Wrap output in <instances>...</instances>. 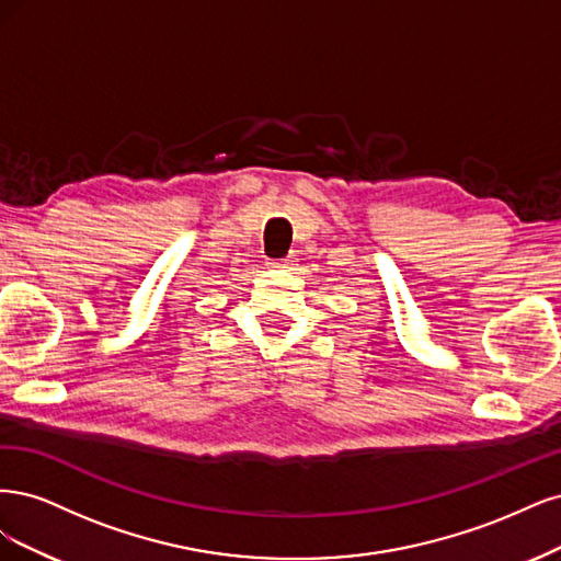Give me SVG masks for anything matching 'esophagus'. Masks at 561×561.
I'll list each match as a JSON object with an SVG mask.
<instances>
[{
    "label": "esophagus",
    "mask_w": 561,
    "mask_h": 561,
    "mask_svg": "<svg viewBox=\"0 0 561 561\" xmlns=\"http://www.w3.org/2000/svg\"><path fill=\"white\" fill-rule=\"evenodd\" d=\"M288 263H291V261H288V259H273V261H267V265L270 267H288Z\"/></svg>",
    "instance_id": "1"
}]
</instances>
